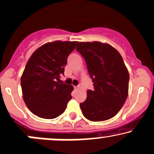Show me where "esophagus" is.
Returning a JSON list of instances; mask_svg holds the SVG:
<instances>
[{"mask_svg":"<svg viewBox=\"0 0 154 154\" xmlns=\"http://www.w3.org/2000/svg\"><path fill=\"white\" fill-rule=\"evenodd\" d=\"M75 89H79V88H80V86H75Z\"/></svg>","mask_w":154,"mask_h":154,"instance_id":"obj_1","label":"esophagus"}]
</instances>
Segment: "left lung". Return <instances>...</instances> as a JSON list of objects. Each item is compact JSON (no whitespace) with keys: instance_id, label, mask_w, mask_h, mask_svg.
I'll use <instances>...</instances> for the list:
<instances>
[{"instance_id":"1","label":"left lung","mask_w":154,"mask_h":154,"mask_svg":"<svg viewBox=\"0 0 154 154\" xmlns=\"http://www.w3.org/2000/svg\"><path fill=\"white\" fill-rule=\"evenodd\" d=\"M75 50L84 57L94 86L80 104L83 115L93 122L109 120L128 97L130 77L123 59L111 45L99 42H79Z\"/></svg>"}]
</instances>
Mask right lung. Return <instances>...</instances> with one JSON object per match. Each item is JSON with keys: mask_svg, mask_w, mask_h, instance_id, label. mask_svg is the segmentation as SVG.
Masks as SVG:
<instances>
[{"mask_svg": "<svg viewBox=\"0 0 154 154\" xmlns=\"http://www.w3.org/2000/svg\"><path fill=\"white\" fill-rule=\"evenodd\" d=\"M78 42L55 41L43 45L32 54L21 78L23 98L37 116L54 119L64 112L72 98L73 86L59 82L67 59Z\"/></svg>", "mask_w": 154, "mask_h": 154, "instance_id": "1", "label": "right lung"}]
</instances>
